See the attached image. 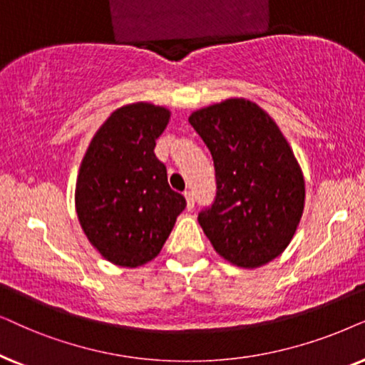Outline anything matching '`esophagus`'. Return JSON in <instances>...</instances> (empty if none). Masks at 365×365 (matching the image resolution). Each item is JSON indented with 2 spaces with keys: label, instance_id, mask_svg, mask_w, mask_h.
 Listing matches in <instances>:
<instances>
[{
  "label": "esophagus",
  "instance_id": "34e87169",
  "mask_svg": "<svg viewBox=\"0 0 365 365\" xmlns=\"http://www.w3.org/2000/svg\"><path fill=\"white\" fill-rule=\"evenodd\" d=\"M183 195H185V200H187V208L188 210H192L193 207H195V195H193V192H185L183 193Z\"/></svg>",
  "mask_w": 365,
  "mask_h": 365
}]
</instances>
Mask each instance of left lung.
<instances>
[{
  "label": "left lung",
  "mask_w": 365,
  "mask_h": 365,
  "mask_svg": "<svg viewBox=\"0 0 365 365\" xmlns=\"http://www.w3.org/2000/svg\"><path fill=\"white\" fill-rule=\"evenodd\" d=\"M188 121L210 150L217 197L198 213L218 255L259 269L287 249L305 203L302 168L265 110L245 98L200 108Z\"/></svg>",
  "instance_id": "left-lung-1"
}]
</instances>
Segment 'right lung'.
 Listing matches in <instances>:
<instances>
[{
	"instance_id": "add662e5",
	"label": "right lung",
	"mask_w": 365,
	"mask_h": 365,
	"mask_svg": "<svg viewBox=\"0 0 365 365\" xmlns=\"http://www.w3.org/2000/svg\"><path fill=\"white\" fill-rule=\"evenodd\" d=\"M170 110L147 101L115 110L81 160L75 207L86 239L111 264L135 269L160 254L183 212V195L168 185L155 142Z\"/></svg>"
}]
</instances>
